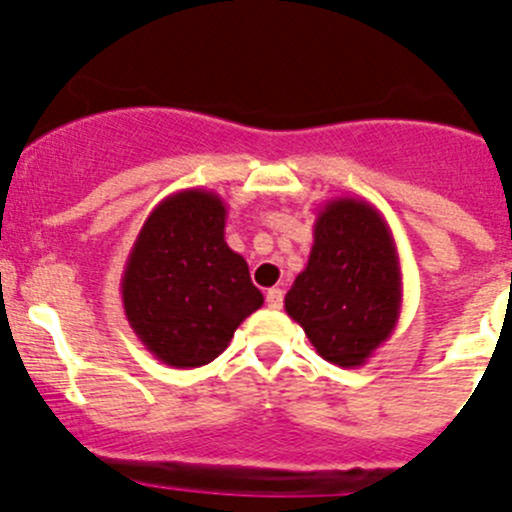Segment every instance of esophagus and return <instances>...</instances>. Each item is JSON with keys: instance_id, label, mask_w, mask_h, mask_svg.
I'll list each match as a JSON object with an SVG mask.
<instances>
[{"instance_id": "obj_1", "label": "esophagus", "mask_w": 512, "mask_h": 512, "mask_svg": "<svg viewBox=\"0 0 512 512\" xmlns=\"http://www.w3.org/2000/svg\"><path fill=\"white\" fill-rule=\"evenodd\" d=\"M266 304H269L271 309H281V304H284V291L281 289L266 291Z\"/></svg>"}]
</instances>
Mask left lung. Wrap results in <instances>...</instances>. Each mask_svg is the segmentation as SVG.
<instances>
[{
  "mask_svg": "<svg viewBox=\"0 0 512 512\" xmlns=\"http://www.w3.org/2000/svg\"><path fill=\"white\" fill-rule=\"evenodd\" d=\"M316 354L337 367L367 364L402 311V266L387 221L362 198H332L314 221V246L284 299Z\"/></svg>",
  "mask_w": 512,
  "mask_h": 512,
  "instance_id": "obj_1",
  "label": "left lung"
}]
</instances>
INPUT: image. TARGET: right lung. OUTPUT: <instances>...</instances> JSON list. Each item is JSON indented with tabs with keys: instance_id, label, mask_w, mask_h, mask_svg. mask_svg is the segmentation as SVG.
<instances>
[{
	"instance_id": "add662e5",
	"label": "right lung",
	"mask_w": 512,
	"mask_h": 512,
	"mask_svg": "<svg viewBox=\"0 0 512 512\" xmlns=\"http://www.w3.org/2000/svg\"><path fill=\"white\" fill-rule=\"evenodd\" d=\"M223 233V198L186 188L150 211L130 248L120 281L125 316L168 367L213 362L241 321L264 304L246 259L228 248Z\"/></svg>"
}]
</instances>
